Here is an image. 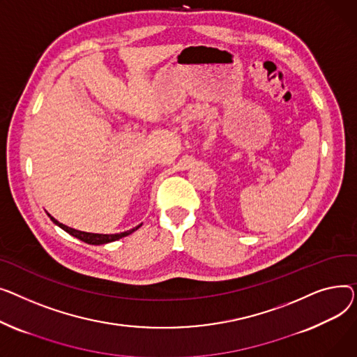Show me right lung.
<instances>
[{
  "mask_svg": "<svg viewBox=\"0 0 357 357\" xmlns=\"http://www.w3.org/2000/svg\"><path fill=\"white\" fill-rule=\"evenodd\" d=\"M49 216H50V215H49ZM50 219H52L57 226H60L63 230H66V232H68L69 235H72V236H75V238L83 241L85 243H89V245H103V243H109V242L118 241V239H121V238H123V236L131 235L132 232H135V230H137L138 227H141V225H139V226H137V227H134V229H131V230H127V232H122V234H115V235H99V234L80 232V230H76V229H72V227H68V226H65V225L59 223V222H57L54 218H52V216H50Z\"/></svg>",
  "mask_w": 357,
  "mask_h": 357,
  "instance_id": "1",
  "label": "right lung"
}]
</instances>
